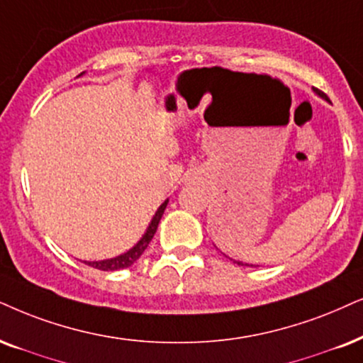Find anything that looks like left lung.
<instances>
[{
  "label": "left lung",
  "mask_w": 363,
  "mask_h": 363,
  "mask_svg": "<svg viewBox=\"0 0 363 363\" xmlns=\"http://www.w3.org/2000/svg\"><path fill=\"white\" fill-rule=\"evenodd\" d=\"M313 90H315V94H318V95H320V97H322V99H327V95H325V94H323V91H320L318 89H313ZM235 263H238V264H242V263H241V261H235Z\"/></svg>",
  "instance_id": "left-lung-1"
}]
</instances>
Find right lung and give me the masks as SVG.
<instances>
[{"instance_id": "add662e5", "label": "right lung", "mask_w": 363, "mask_h": 363, "mask_svg": "<svg viewBox=\"0 0 363 363\" xmlns=\"http://www.w3.org/2000/svg\"><path fill=\"white\" fill-rule=\"evenodd\" d=\"M169 203V199L164 201L162 204L159 206V209L155 211L152 221H150L149 228L145 229L144 236L140 238V241L137 242L134 247H130V250L127 251V253H123L121 256H116V258H110V259H102V261H84L85 264L91 266V268H97L100 272H117V269H123V268H128L130 264H134L137 259L140 258L142 253H144L145 250H147L149 242L152 241V238L155 235V231H157V226H159V221L160 218H162L164 211H166V206Z\"/></svg>"}]
</instances>
